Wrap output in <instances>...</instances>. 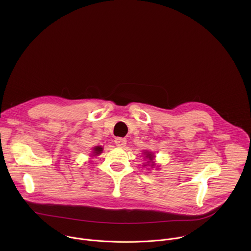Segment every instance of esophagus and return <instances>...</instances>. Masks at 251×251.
Returning a JSON list of instances; mask_svg holds the SVG:
<instances>
[{"label": "esophagus", "instance_id": "esophagus-1", "mask_svg": "<svg viewBox=\"0 0 251 251\" xmlns=\"http://www.w3.org/2000/svg\"><path fill=\"white\" fill-rule=\"evenodd\" d=\"M126 139L125 138H120V137H117V138H115V140H114V143H115V145L117 146V147H124L125 145H126Z\"/></svg>", "mask_w": 251, "mask_h": 251}]
</instances>
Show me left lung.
<instances>
[{
    "label": "left lung",
    "instance_id": "left-lung-1",
    "mask_svg": "<svg viewBox=\"0 0 251 251\" xmlns=\"http://www.w3.org/2000/svg\"><path fill=\"white\" fill-rule=\"evenodd\" d=\"M145 158H147L149 161H148V163H151L152 164V166H154L155 165V162H154V155L151 153V152H145ZM148 165V164H147ZM144 166H146V165H144Z\"/></svg>",
    "mask_w": 251,
    "mask_h": 251
}]
</instances>
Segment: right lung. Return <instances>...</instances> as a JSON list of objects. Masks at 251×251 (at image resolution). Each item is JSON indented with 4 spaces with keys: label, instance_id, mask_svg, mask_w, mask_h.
Instances as JSON below:
<instances>
[{
    "label": "right lung",
    "instance_id": "right-lung-1",
    "mask_svg": "<svg viewBox=\"0 0 251 251\" xmlns=\"http://www.w3.org/2000/svg\"><path fill=\"white\" fill-rule=\"evenodd\" d=\"M101 152H102V147L97 146V147L94 148V152H93V153H95V155H98V154H100Z\"/></svg>",
    "mask_w": 251,
    "mask_h": 251
}]
</instances>
